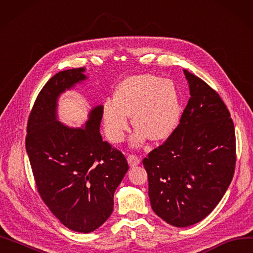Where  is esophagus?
Masks as SVG:
<instances>
[{"label":"esophagus","instance_id":"1","mask_svg":"<svg viewBox=\"0 0 253 253\" xmlns=\"http://www.w3.org/2000/svg\"><path fill=\"white\" fill-rule=\"evenodd\" d=\"M127 163L128 165L131 167H134V166H137L140 164V159L138 158V156H136L134 154H129L127 156Z\"/></svg>","mask_w":253,"mask_h":253}]
</instances>
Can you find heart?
I'll return each mask as SVG.
<instances>
[{"label": "heart", "instance_id": "heart-1", "mask_svg": "<svg viewBox=\"0 0 253 253\" xmlns=\"http://www.w3.org/2000/svg\"><path fill=\"white\" fill-rule=\"evenodd\" d=\"M179 91L172 81L153 74H140L119 84L114 99H106L102 106L103 125L112 142L124 140L128 128V116L136 126L131 138L138 147L148 137L164 140L173 133L180 120Z\"/></svg>", "mask_w": 253, "mask_h": 253}]
</instances>
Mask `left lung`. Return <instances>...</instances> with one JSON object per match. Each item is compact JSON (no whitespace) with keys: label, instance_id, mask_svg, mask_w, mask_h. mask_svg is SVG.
Segmentation results:
<instances>
[{"label":"left lung","instance_id":"obj_1","mask_svg":"<svg viewBox=\"0 0 253 253\" xmlns=\"http://www.w3.org/2000/svg\"><path fill=\"white\" fill-rule=\"evenodd\" d=\"M190 98L180 124L142 161L154 213L173 227L201 221L232 181L235 129L226 104L213 88L184 70Z\"/></svg>","mask_w":253,"mask_h":253}]
</instances>
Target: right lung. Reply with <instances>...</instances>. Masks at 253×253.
Instances as JSON below:
<instances>
[{
	"instance_id": "obj_1",
	"label": "right lung",
	"mask_w": 253,
	"mask_h": 253,
	"mask_svg": "<svg viewBox=\"0 0 253 253\" xmlns=\"http://www.w3.org/2000/svg\"><path fill=\"white\" fill-rule=\"evenodd\" d=\"M84 71H60L46 82L27 121L25 147L46 207L68 229L89 233L111 216L114 193L128 165L119 150L102 139V105L92 108L84 127L57 120L59 95L85 81Z\"/></svg>"
}]
</instances>
